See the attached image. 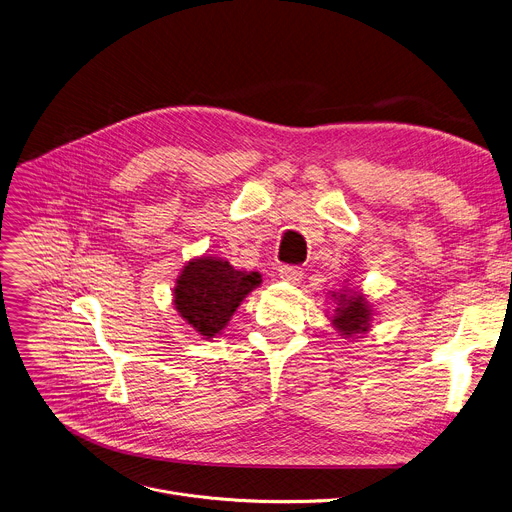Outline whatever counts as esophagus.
Segmentation results:
<instances>
[{
	"label": "esophagus",
	"instance_id": "34e87169",
	"mask_svg": "<svg viewBox=\"0 0 512 512\" xmlns=\"http://www.w3.org/2000/svg\"><path fill=\"white\" fill-rule=\"evenodd\" d=\"M278 274L282 280H289V282H299L303 278V268L301 266H293V264H285L278 268Z\"/></svg>",
	"mask_w": 512,
	"mask_h": 512
}]
</instances>
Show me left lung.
Segmentation results:
<instances>
[{"instance_id": "obj_1", "label": "left lung", "mask_w": 512, "mask_h": 512, "mask_svg": "<svg viewBox=\"0 0 512 512\" xmlns=\"http://www.w3.org/2000/svg\"><path fill=\"white\" fill-rule=\"evenodd\" d=\"M333 325L339 329V333L352 337L356 333L368 331L370 327V305L362 295H339Z\"/></svg>"}]
</instances>
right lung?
Wrapping results in <instances>:
<instances>
[{
	"label": "right lung",
	"instance_id": "1",
	"mask_svg": "<svg viewBox=\"0 0 512 512\" xmlns=\"http://www.w3.org/2000/svg\"><path fill=\"white\" fill-rule=\"evenodd\" d=\"M260 282V272L236 270L219 258H195L177 280L175 307L197 333L209 339L227 325Z\"/></svg>",
	"mask_w": 512,
	"mask_h": 512
}]
</instances>
